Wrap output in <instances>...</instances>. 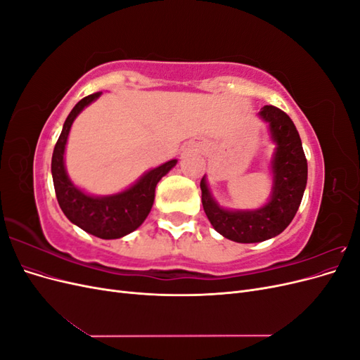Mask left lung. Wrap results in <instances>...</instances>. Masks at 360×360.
Listing matches in <instances>:
<instances>
[{"mask_svg":"<svg viewBox=\"0 0 360 360\" xmlns=\"http://www.w3.org/2000/svg\"><path fill=\"white\" fill-rule=\"evenodd\" d=\"M259 117L270 126V134L278 144L271 162L274 193L263 209L255 212H228L214 202L201 179L204 212L214 230L237 243H257L281 234L296 216L308 180V162L292 120L274 105L261 108Z\"/></svg>","mask_w":360,"mask_h":360,"instance_id":"1","label":"left lung"}]
</instances>
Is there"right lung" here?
<instances>
[{
  "label": "right lung",
  "mask_w": 360,
  "mask_h": 360,
  "mask_svg": "<svg viewBox=\"0 0 360 360\" xmlns=\"http://www.w3.org/2000/svg\"><path fill=\"white\" fill-rule=\"evenodd\" d=\"M101 94L102 91L93 93L75 105L53 147L51 171L58 204L72 224L99 238H120L135 231L146 221L155 201L156 184L177 160H169L148 171L132 188L112 197L96 198L75 188L64 168V147L76 115Z\"/></svg>",
  "instance_id": "1"
}]
</instances>
